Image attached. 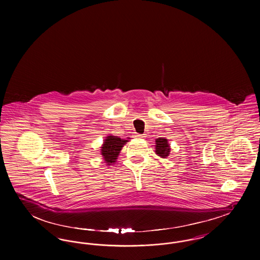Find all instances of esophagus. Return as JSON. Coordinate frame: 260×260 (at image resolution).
Here are the masks:
<instances>
[{
  "label": "esophagus",
  "mask_w": 260,
  "mask_h": 260,
  "mask_svg": "<svg viewBox=\"0 0 260 260\" xmlns=\"http://www.w3.org/2000/svg\"><path fill=\"white\" fill-rule=\"evenodd\" d=\"M136 138H138V139H142L143 137H145L144 135H138V134H136Z\"/></svg>",
  "instance_id": "obj_1"
}]
</instances>
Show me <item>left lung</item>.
Wrapping results in <instances>:
<instances>
[{"label":"left lung","mask_w":260,"mask_h":260,"mask_svg":"<svg viewBox=\"0 0 260 260\" xmlns=\"http://www.w3.org/2000/svg\"><path fill=\"white\" fill-rule=\"evenodd\" d=\"M156 154L160 156L161 158H167L170 155L171 152V147L168 142V139L164 137H159L156 139Z\"/></svg>","instance_id":"8db88e82"}]
</instances>
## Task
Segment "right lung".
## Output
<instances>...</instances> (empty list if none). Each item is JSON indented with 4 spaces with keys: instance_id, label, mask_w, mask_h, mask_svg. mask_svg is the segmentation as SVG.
<instances>
[{
    "instance_id": "add662e5",
    "label": "right lung",
    "mask_w": 260,
    "mask_h": 260,
    "mask_svg": "<svg viewBox=\"0 0 260 260\" xmlns=\"http://www.w3.org/2000/svg\"><path fill=\"white\" fill-rule=\"evenodd\" d=\"M127 141L128 140L122 139L121 137L118 136H109L105 138L100 149V152L107 166H110L111 164H114L116 161L120 151Z\"/></svg>"
}]
</instances>
